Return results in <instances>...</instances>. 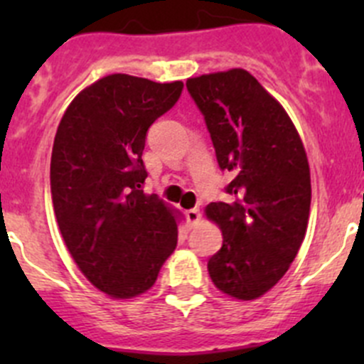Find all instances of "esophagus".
I'll return each mask as SVG.
<instances>
[{
    "label": "esophagus",
    "instance_id": "obj_1",
    "mask_svg": "<svg viewBox=\"0 0 364 364\" xmlns=\"http://www.w3.org/2000/svg\"><path fill=\"white\" fill-rule=\"evenodd\" d=\"M185 215H186V220H188V222L192 223V225H193V223H197V222H199V220H200V211H199V209H197V208L188 209V211H186Z\"/></svg>",
    "mask_w": 364,
    "mask_h": 364
}]
</instances>
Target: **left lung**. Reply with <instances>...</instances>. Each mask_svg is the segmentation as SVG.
Listing matches in <instances>:
<instances>
[{"label": "left lung", "instance_id": "8db88e82", "mask_svg": "<svg viewBox=\"0 0 364 364\" xmlns=\"http://www.w3.org/2000/svg\"><path fill=\"white\" fill-rule=\"evenodd\" d=\"M203 112L222 171L232 174L227 203L205 215L222 229L208 260L213 284L236 299H255L287 273L310 216V167L285 109L243 68L186 80Z\"/></svg>", "mask_w": 364, "mask_h": 364}]
</instances>
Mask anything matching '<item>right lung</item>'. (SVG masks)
<instances>
[{"instance_id": "add662e5", "label": "right lung", "mask_w": 364, "mask_h": 364, "mask_svg": "<svg viewBox=\"0 0 364 364\" xmlns=\"http://www.w3.org/2000/svg\"><path fill=\"white\" fill-rule=\"evenodd\" d=\"M181 91V80L112 73L80 91L58 127L50 156L58 225L84 277L111 297L151 289L178 243L174 211L142 190V151L149 127Z\"/></svg>"}]
</instances>
